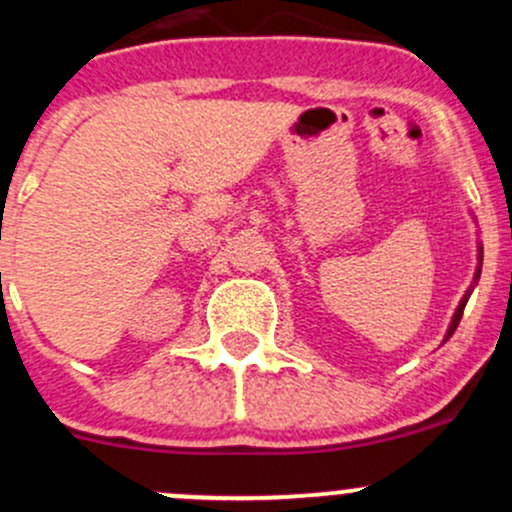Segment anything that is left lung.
Returning <instances> with one entry per match:
<instances>
[{"instance_id":"8db88e82","label":"left lung","mask_w":512,"mask_h":512,"mask_svg":"<svg viewBox=\"0 0 512 512\" xmlns=\"http://www.w3.org/2000/svg\"><path fill=\"white\" fill-rule=\"evenodd\" d=\"M480 273V271H478ZM465 303H468V296L463 298V301H460V306H458V311H455V316H453V323H450V328H448V338L453 336V331L455 328H458V323H460V318H463V308H465Z\"/></svg>"}]
</instances>
